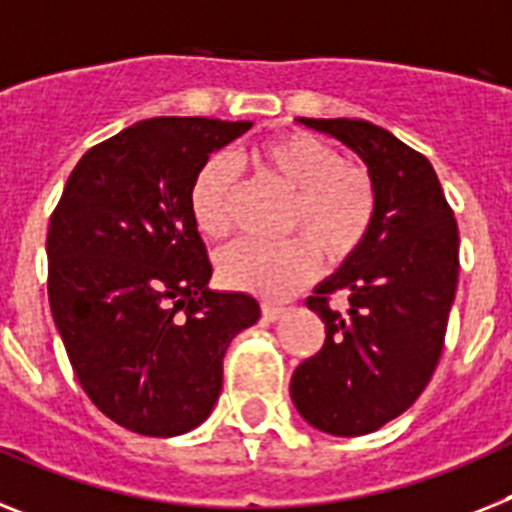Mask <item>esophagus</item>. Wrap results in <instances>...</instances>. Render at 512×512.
I'll return each instance as SVG.
<instances>
[{"instance_id": "esophagus-1", "label": "esophagus", "mask_w": 512, "mask_h": 512, "mask_svg": "<svg viewBox=\"0 0 512 512\" xmlns=\"http://www.w3.org/2000/svg\"><path fill=\"white\" fill-rule=\"evenodd\" d=\"M282 314H285V308L277 306V303H261V319L264 322H277Z\"/></svg>"}]
</instances>
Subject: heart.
Segmentation results:
<instances>
[{"instance_id":"1","label":"heart","mask_w":512,"mask_h":512,"mask_svg":"<svg viewBox=\"0 0 512 512\" xmlns=\"http://www.w3.org/2000/svg\"><path fill=\"white\" fill-rule=\"evenodd\" d=\"M253 167L290 196L282 243L240 240L219 256V277L232 290L287 298L327 264H342L366 243L379 209L377 180L363 164L345 162L335 146L311 133L274 135L251 149ZM240 177L225 156L206 159L188 190V209L206 238L232 230Z\"/></svg>"}]
</instances>
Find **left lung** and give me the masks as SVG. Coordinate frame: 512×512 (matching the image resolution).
<instances>
[{"label": "left lung", "instance_id": "left-lung-1", "mask_svg": "<svg viewBox=\"0 0 512 512\" xmlns=\"http://www.w3.org/2000/svg\"><path fill=\"white\" fill-rule=\"evenodd\" d=\"M301 122L356 151L379 190L366 243L306 298L327 337L290 382L308 424L361 437L408 411L442 358L458 290V222L429 159L390 130L348 117ZM335 294L342 309L331 306Z\"/></svg>", "mask_w": 512, "mask_h": 512}]
</instances>
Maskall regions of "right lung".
Here are the masks:
<instances>
[{
  "label": "right lung",
  "mask_w": 512,
  "mask_h": 512,
  "mask_svg": "<svg viewBox=\"0 0 512 512\" xmlns=\"http://www.w3.org/2000/svg\"><path fill=\"white\" fill-rule=\"evenodd\" d=\"M251 122L154 117L96 143L49 219V306L75 377L114 424L190 432L222 390V358L259 319L246 293L209 290L188 190Z\"/></svg>",
  "instance_id": "1"
}]
</instances>
